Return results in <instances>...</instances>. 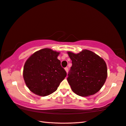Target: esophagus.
<instances>
[{
	"mask_svg": "<svg viewBox=\"0 0 126 126\" xmlns=\"http://www.w3.org/2000/svg\"><path fill=\"white\" fill-rule=\"evenodd\" d=\"M64 69H65V71H66V72L68 73V67H65V68H64Z\"/></svg>",
	"mask_w": 126,
	"mask_h": 126,
	"instance_id": "34e87169",
	"label": "esophagus"
}]
</instances>
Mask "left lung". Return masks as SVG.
Returning a JSON list of instances; mask_svg holds the SVG:
<instances>
[{
  "label": "left lung",
  "instance_id": "obj_1",
  "mask_svg": "<svg viewBox=\"0 0 126 126\" xmlns=\"http://www.w3.org/2000/svg\"><path fill=\"white\" fill-rule=\"evenodd\" d=\"M68 53L72 61V66L67 80L72 90L81 96L98 92L107 78V66L104 59L86 49L78 54L70 52Z\"/></svg>",
  "mask_w": 126,
  "mask_h": 126
}]
</instances>
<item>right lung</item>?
I'll return each instance as SVG.
<instances>
[{
	"mask_svg": "<svg viewBox=\"0 0 126 126\" xmlns=\"http://www.w3.org/2000/svg\"><path fill=\"white\" fill-rule=\"evenodd\" d=\"M59 54L51 49H42L34 53L25 62L24 79L32 92L45 96L57 90L67 76L57 58Z\"/></svg>",
	"mask_w": 126,
	"mask_h": 126,
	"instance_id": "add662e5",
	"label": "right lung"
}]
</instances>
